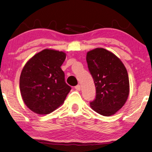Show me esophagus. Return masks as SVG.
Masks as SVG:
<instances>
[{
    "label": "esophagus",
    "mask_w": 152,
    "mask_h": 152,
    "mask_svg": "<svg viewBox=\"0 0 152 152\" xmlns=\"http://www.w3.org/2000/svg\"><path fill=\"white\" fill-rule=\"evenodd\" d=\"M75 88L77 91H80L81 90V86H80V85H77L76 86H75Z\"/></svg>",
    "instance_id": "1"
}]
</instances>
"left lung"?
<instances>
[{
	"instance_id": "1",
	"label": "left lung",
	"mask_w": 152,
	"mask_h": 152,
	"mask_svg": "<svg viewBox=\"0 0 152 152\" xmlns=\"http://www.w3.org/2000/svg\"><path fill=\"white\" fill-rule=\"evenodd\" d=\"M86 61L96 89L91 109L104 116L113 115L123 107L129 93L125 66L113 53L101 48L88 52Z\"/></svg>"
}]
</instances>
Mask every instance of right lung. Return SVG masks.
I'll return each instance as SVG.
<instances>
[{
	"mask_svg": "<svg viewBox=\"0 0 152 152\" xmlns=\"http://www.w3.org/2000/svg\"><path fill=\"white\" fill-rule=\"evenodd\" d=\"M66 57L64 52L45 49L26 64L20 77V91L31 111L49 114L64 102L71 90L61 68Z\"/></svg>",
	"mask_w": 152,
	"mask_h": 152,
	"instance_id": "right-lung-1",
	"label": "right lung"
}]
</instances>
